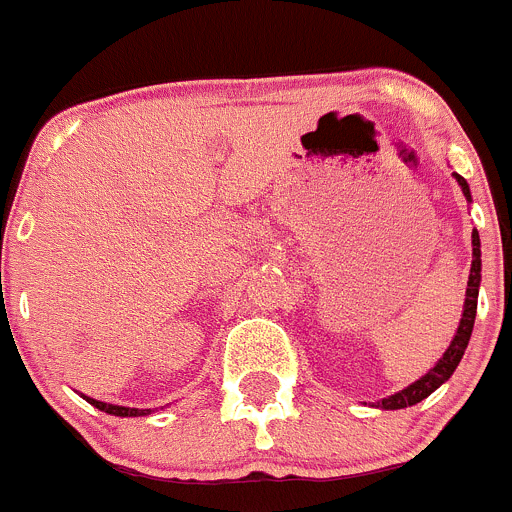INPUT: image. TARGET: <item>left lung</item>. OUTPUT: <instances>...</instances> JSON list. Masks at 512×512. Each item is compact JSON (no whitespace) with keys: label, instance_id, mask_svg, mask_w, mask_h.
Masks as SVG:
<instances>
[{"label":"left lung","instance_id":"left-lung-1","mask_svg":"<svg viewBox=\"0 0 512 512\" xmlns=\"http://www.w3.org/2000/svg\"><path fill=\"white\" fill-rule=\"evenodd\" d=\"M455 181L460 184L463 194L470 199V189L465 184V179L460 174H453ZM478 286H480V239L478 231H473V263H470V276H468V288H465V306H463V318H460V326L455 338L450 341L448 351L443 353L435 368H430L426 376L421 381H416L413 386L403 388L401 393L396 396H388L383 401H378V408H386V411H398V408H408L421 403L423 398H428L440 383L448 381L453 376V371L458 368L460 358H463L465 348H468L470 333H473V323H475V311H478Z\"/></svg>","mask_w":512,"mask_h":512}]
</instances>
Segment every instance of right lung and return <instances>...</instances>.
Returning a JSON list of instances; mask_svg holds the SVG:
<instances>
[{"mask_svg": "<svg viewBox=\"0 0 512 512\" xmlns=\"http://www.w3.org/2000/svg\"><path fill=\"white\" fill-rule=\"evenodd\" d=\"M86 401L91 403L94 408H99V411L104 413H111V416H124V418H134V416H149V408L146 411H139V408H124V406H109V403H101V401H94V398H86Z\"/></svg>", "mask_w": 512, "mask_h": 512, "instance_id": "obj_1", "label": "right lung"}]
</instances>
